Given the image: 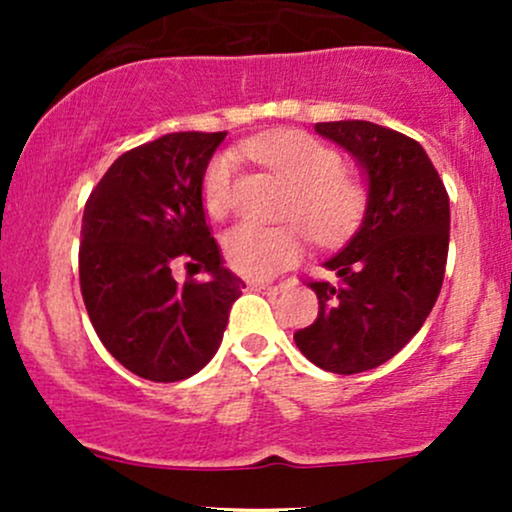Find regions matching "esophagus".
<instances>
[{
    "mask_svg": "<svg viewBox=\"0 0 512 512\" xmlns=\"http://www.w3.org/2000/svg\"><path fill=\"white\" fill-rule=\"evenodd\" d=\"M250 289L252 291H264V293H279V291H284L286 286V281H250Z\"/></svg>",
    "mask_w": 512,
    "mask_h": 512,
    "instance_id": "34e87169",
    "label": "esophagus"
}]
</instances>
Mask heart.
<instances>
[{
  "label": "heart",
  "mask_w": 512,
  "mask_h": 512,
  "mask_svg": "<svg viewBox=\"0 0 512 512\" xmlns=\"http://www.w3.org/2000/svg\"><path fill=\"white\" fill-rule=\"evenodd\" d=\"M243 149L291 187L281 216L301 220L317 245H339L361 226L368 207L366 185L346 173L332 146L303 132H274L250 139ZM202 202L214 219H223L236 204V163L228 154L214 156L204 170ZM303 248L305 232L292 221L274 228L240 223L223 238L228 267L250 279L281 272Z\"/></svg>",
  "instance_id": "heart-1"
}]
</instances>
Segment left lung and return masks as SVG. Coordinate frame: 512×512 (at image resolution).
Returning a JSON list of instances; mask_svg holds the SVG:
<instances>
[{"instance_id": "1", "label": "left lung", "mask_w": 512, "mask_h": 512, "mask_svg": "<svg viewBox=\"0 0 512 512\" xmlns=\"http://www.w3.org/2000/svg\"><path fill=\"white\" fill-rule=\"evenodd\" d=\"M368 173V207L346 248L310 281L320 310L293 334L315 366L354 375L390 361L436 305L450 243V199L416 139L366 120L317 122Z\"/></svg>"}]
</instances>
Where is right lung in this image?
Returning <instances> with one entry per match:
<instances>
[{
	"instance_id": "add662e5",
	"label": "right lung",
	"mask_w": 512,
	"mask_h": 512,
	"mask_svg": "<svg viewBox=\"0 0 512 512\" xmlns=\"http://www.w3.org/2000/svg\"><path fill=\"white\" fill-rule=\"evenodd\" d=\"M226 132H173L122 154L86 199L79 245L84 305L105 349L134 375L175 383L219 349L245 284L221 264L202 178ZM209 271L207 282L174 281Z\"/></svg>"
}]
</instances>
